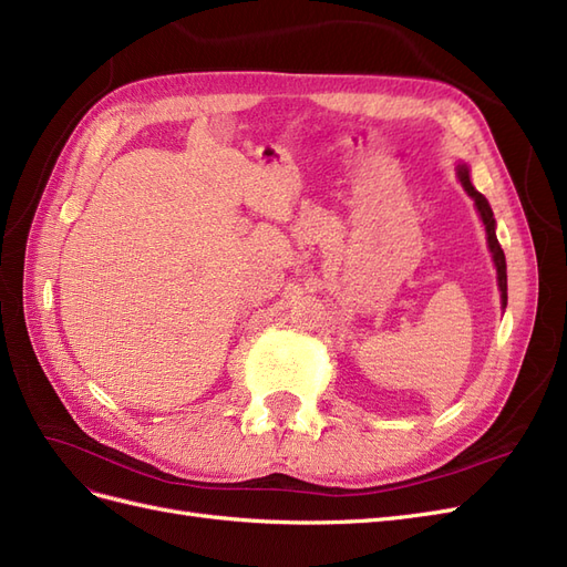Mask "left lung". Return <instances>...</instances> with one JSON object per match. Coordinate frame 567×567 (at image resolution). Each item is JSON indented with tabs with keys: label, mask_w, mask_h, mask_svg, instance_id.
<instances>
[{
	"label": "left lung",
	"mask_w": 567,
	"mask_h": 567,
	"mask_svg": "<svg viewBox=\"0 0 567 567\" xmlns=\"http://www.w3.org/2000/svg\"><path fill=\"white\" fill-rule=\"evenodd\" d=\"M456 175L463 184V188H466V194L475 200V208L480 213V217H483V225H485V231H487V246H489V252H492V260H494V267H496V281H499V290H502V307H506V300H508V293H506V257H504V250L499 246V241H496V221H494V213L489 208L487 198L475 192V186L471 184V175H468V165H458L456 167Z\"/></svg>",
	"instance_id": "obj_1"
}]
</instances>
